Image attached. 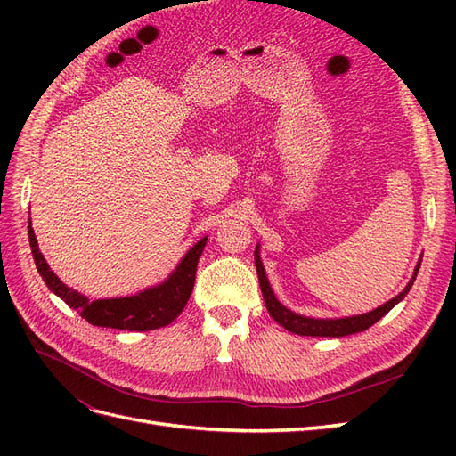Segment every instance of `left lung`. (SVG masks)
Wrapping results in <instances>:
<instances>
[{
  "mask_svg": "<svg viewBox=\"0 0 456 456\" xmlns=\"http://www.w3.org/2000/svg\"><path fill=\"white\" fill-rule=\"evenodd\" d=\"M255 265H256L260 291H262V297H265V302H266V308H268L270 315L280 325H283L287 330H291V333L302 335V337H346V335H354V333H362V330L369 329L370 325H375L380 320V317L388 314L397 305V302L409 293V289H411L412 281H415L417 272L420 268V262H419L415 275H412V280L409 281V285L403 289V291L399 293L395 298L386 302L384 306H379L377 310H372L369 314H362V315L340 317V320H314V317H305V315H298L291 310H287L281 305V302L275 298L272 287L266 280L265 268H262L258 249L255 251Z\"/></svg>",
  "mask_w": 456,
  "mask_h": 456,
  "instance_id": "obj_1",
  "label": "left lung"
}]
</instances>
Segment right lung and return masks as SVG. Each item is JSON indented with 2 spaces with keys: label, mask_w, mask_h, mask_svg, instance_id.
<instances>
[{
  "label": "right lung",
  "mask_w": 456,
  "mask_h": 456,
  "mask_svg": "<svg viewBox=\"0 0 456 456\" xmlns=\"http://www.w3.org/2000/svg\"><path fill=\"white\" fill-rule=\"evenodd\" d=\"M28 238L36 268L51 291L61 297L68 306L77 310L79 315L86 317L91 325L112 327L121 330H151L169 325L171 322L176 320L178 314L186 306V302L191 295V289H194L198 260L207 243V238H203L191 247L181 265H178L176 270L171 273V278H167V281H163L161 285L133 297L89 302L84 295H79L77 291H72L70 287H66L57 275L49 270L44 255L39 253V247L30 224Z\"/></svg>",
  "instance_id": "add662e5"
}]
</instances>
